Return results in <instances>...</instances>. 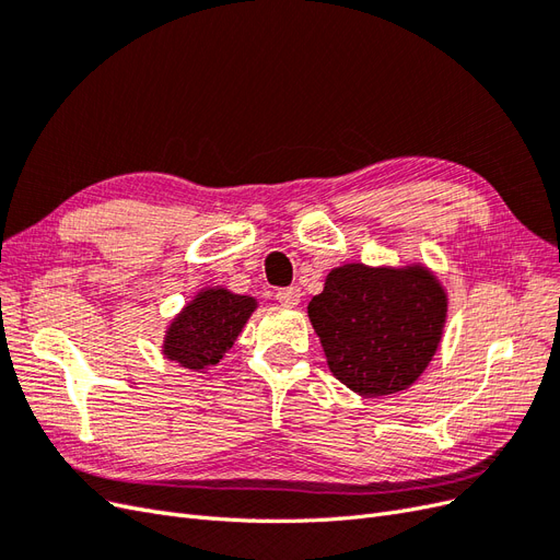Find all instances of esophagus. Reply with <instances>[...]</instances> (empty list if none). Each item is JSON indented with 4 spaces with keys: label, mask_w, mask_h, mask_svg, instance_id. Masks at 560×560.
Returning <instances> with one entry per match:
<instances>
[{
    "label": "esophagus",
    "mask_w": 560,
    "mask_h": 560,
    "mask_svg": "<svg viewBox=\"0 0 560 560\" xmlns=\"http://www.w3.org/2000/svg\"><path fill=\"white\" fill-rule=\"evenodd\" d=\"M276 299L282 303V306L294 308V306H299V301H301V290H299V287H284V290L276 292Z\"/></svg>",
    "instance_id": "obj_1"
}]
</instances>
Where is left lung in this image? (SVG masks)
I'll list each match as a JSON object with an SVG mask.
<instances>
[{"instance_id":"obj_1","label":"left lung","mask_w":560,"mask_h":560,"mask_svg":"<svg viewBox=\"0 0 560 560\" xmlns=\"http://www.w3.org/2000/svg\"><path fill=\"white\" fill-rule=\"evenodd\" d=\"M446 292L425 266L346 264L308 303L331 374L362 397L418 381L442 341Z\"/></svg>"}]
</instances>
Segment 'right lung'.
Wrapping results in <instances>:
<instances>
[{
    "label": "right lung",
    "instance_id": "obj_1",
    "mask_svg": "<svg viewBox=\"0 0 560 560\" xmlns=\"http://www.w3.org/2000/svg\"><path fill=\"white\" fill-rule=\"evenodd\" d=\"M254 308L257 301L252 296L231 294L224 287L198 292L167 327L163 354L194 371L217 364L235 343Z\"/></svg>",
    "mask_w": 560,
    "mask_h": 560
}]
</instances>
